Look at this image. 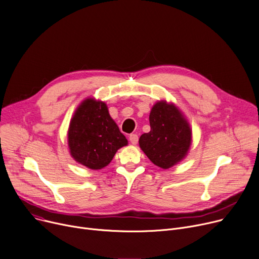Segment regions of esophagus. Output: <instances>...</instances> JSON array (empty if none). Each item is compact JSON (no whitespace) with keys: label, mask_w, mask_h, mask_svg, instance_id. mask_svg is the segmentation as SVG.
I'll return each mask as SVG.
<instances>
[{"label":"esophagus","mask_w":259,"mask_h":259,"mask_svg":"<svg viewBox=\"0 0 259 259\" xmlns=\"http://www.w3.org/2000/svg\"><path fill=\"white\" fill-rule=\"evenodd\" d=\"M138 139H139L138 135H136V134H131L130 135V141L133 145H136L138 143Z\"/></svg>","instance_id":"obj_1"}]
</instances>
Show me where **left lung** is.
Instances as JSON below:
<instances>
[{"label": "left lung", "mask_w": 259, "mask_h": 259, "mask_svg": "<svg viewBox=\"0 0 259 259\" xmlns=\"http://www.w3.org/2000/svg\"><path fill=\"white\" fill-rule=\"evenodd\" d=\"M150 132L139 139L141 149L156 166L168 169L186 156L192 132L186 119L174 105L158 102L149 115Z\"/></svg>", "instance_id": "obj_1"}]
</instances>
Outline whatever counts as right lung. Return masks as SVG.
<instances>
[{
  "label": "right lung",
  "mask_w": 259,
  "mask_h": 259,
  "mask_svg": "<svg viewBox=\"0 0 259 259\" xmlns=\"http://www.w3.org/2000/svg\"><path fill=\"white\" fill-rule=\"evenodd\" d=\"M127 144L103 102L88 98L75 111L69 125L68 145L76 162L90 169L106 167L116 151Z\"/></svg>",
  "instance_id": "1"
}]
</instances>
